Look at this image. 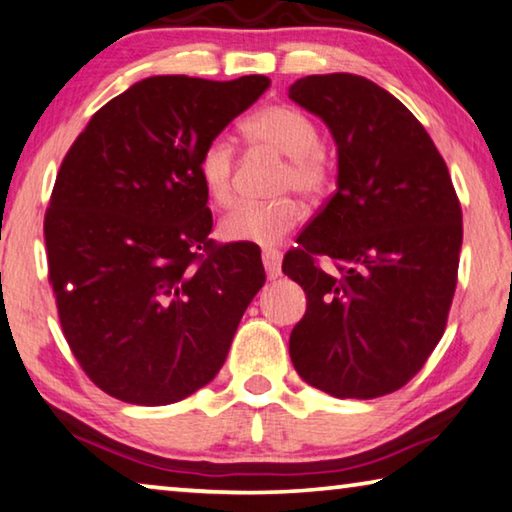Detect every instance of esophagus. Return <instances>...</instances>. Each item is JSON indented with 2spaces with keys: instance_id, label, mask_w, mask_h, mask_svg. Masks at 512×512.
Here are the masks:
<instances>
[{
  "instance_id": "obj_1",
  "label": "esophagus",
  "mask_w": 512,
  "mask_h": 512,
  "mask_svg": "<svg viewBox=\"0 0 512 512\" xmlns=\"http://www.w3.org/2000/svg\"><path fill=\"white\" fill-rule=\"evenodd\" d=\"M262 262H264V269H266V275H269V280L280 278V273H282V255L278 253V250L266 248L264 253H262Z\"/></svg>"
}]
</instances>
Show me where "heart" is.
Returning <instances> with one entry per match:
<instances>
[{
  "label": "heart",
  "instance_id": "obj_1",
  "mask_svg": "<svg viewBox=\"0 0 512 512\" xmlns=\"http://www.w3.org/2000/svg\"><path fill=\"white\" fill-rule=\"evenodd\" d=\"M255 148L287 157L280 173L282 191H298L305 198H319L330 182V161L321 145L319 127L303 111L287 104L259 109L243 125ZM234 145L227 136L209 139L198 154V177L209 200L227 205L232 200ZM303 221V207L294 198L269 202H239L221 221L227 241L275 246Z\"/></svg>",
  "mask_w": 512,
  "mask_h": 512
}]
</instances>
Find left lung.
Here are the masks:
<instances>
[{
  "instance_id": "1",
  "label": "left lung",
  "mask_w": 512,
  "mask_h": 512,
  "mask_svg": "<svg viewBox=\"0 0 512 512\" xmlns=\"http://www.w3.org/2000/svg\"><path fill=\"white\" fill-rule=\"evenodd\" d=\"M337 145V191L282 271L307 294L289 337L298 376L337 399L403 387L442 339L456 291L462 212L449 168L403 102L351 72L289 86ZM332 258L323 272L315 257Z\"/></svg>"
}]
</instances>
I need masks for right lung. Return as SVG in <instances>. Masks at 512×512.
Returning a JSON list of instances; mask_svg holds the SVG:
<instances>
[{"instance_id":"add662e5","label":"right lung","mask_w":512,"mask_h":512,"mask_svg":"<svg viewBox=\"0 0 512 512\" xmlns=\"http://www.w3.org/2000/svg\"><path fill=\"white\" fill-rule=\"evenodd\" d=\"M269 84L136 81L63 159L45 214L50 282L72 353L113 399L168 405L212 383L264 287L259 250L209 239L198 154Z\"/></svg>"}]
</instances>
